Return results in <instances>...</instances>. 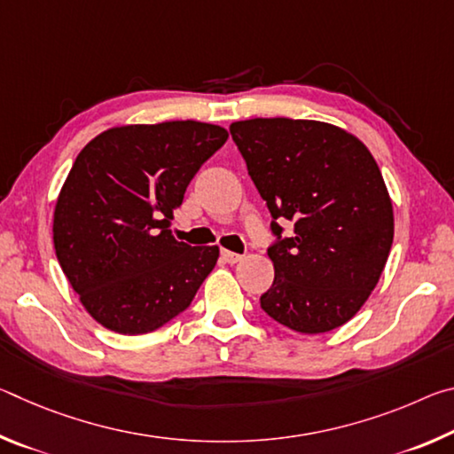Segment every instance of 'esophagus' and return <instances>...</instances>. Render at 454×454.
Here are the masks:
<instances>
[{"label": "esophagus", "mask_w": 454, "mask_h": 454, "mask_svg": "<svg viewBox=\"0 0 454 454\" xmlns=\"http://www.w3.org/2000/svg\"><path fill=\"white\" fill-rule=\"evenodd\" d=\"M222 258H224L228 264H236L242 260V254H236V252H230V250H222Z\"/></svg>", "instance_id": "esophagus-1"}]
</instances>
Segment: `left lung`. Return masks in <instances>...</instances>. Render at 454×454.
<instances>
[{
  "instance_id": "obj_1",
  "label": "left lung",
  "mask_w": 454,
  "mask_h": 454,
  "mask_svg": "<svg viewBox=\"0 0 454 454\" xmlns=\"http://www.w3.org/2000/svg\"><path fill=\"white\" fill-rule=\"evenodd\" d=\"M230 134L272 216L274 282L260 306L302 334L342 326L371 296L395 236L393 204L371 152L314 120H244ZM284 219L293 222L288 237Z\"/></svg>"
}]
</instances>
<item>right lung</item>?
I'll use <instances>...</instances> for the list:
<instances>
[{"instance_id":"obj_1","label":"right lung","mask_w":454,"mask_h":454,"mask_svg":"<svg viewBox=\"0 0 454 454\" xmlns=\"http://www.w3.org/2000/svg\"><path fill=\"white\" fill-rule=\"evenodd\" d=\"M226 140L220 126L164 121L107 129L78 153L53 214V246L99 325L145 334L194 301L220 250L178 242L166 224Z\"/></svg>"}]
</instances>
